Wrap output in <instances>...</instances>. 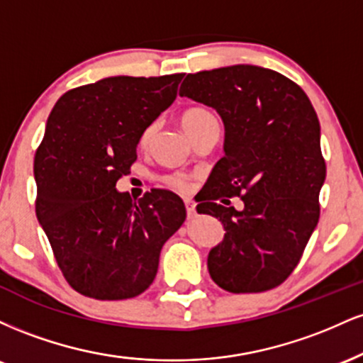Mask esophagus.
Returning a JSON list of instances; mask_svg holds the SVG:
<instances>
[{
	"label": "esophagus",
	"mask_w": 363,
	"mask_h": 363,
	"mask_svg": "<svg viewBox=\"0 0 363 363\" xmlns=\"http://www.w3.org/2000/svg\"><path fill=\"white\" fill-rule=\"evenodd\" d=\"M186 210H187V218H194L196 216V205L191 199H186Z\"/></svg>",
	"instance_id": "1"
}]
</instances>
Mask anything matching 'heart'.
I'll use <instances>...</instances> for the list:
<instances>
[{
	"instance_id": "obj_1",
	"label": "heart",
	"mask_w": 363,
	"mask_h": 363,
	"mask_svg": "<svg viewBox=\"0 0 363 363\" xmlns=\"http://www.w3.org/2000/svg\"><path fill=\"white\" fill-rule=\"evenodd\" d=\"M216 123L215 116L211 114L210 111L203 109V107H193V109H187L184 114H182V126H184L187 135L193 138L198 131H201L203 128L208 126V124ZM157 124L152 123L148 124L147 128L143 129L140 136V145L141 147H147V145L152 141L153 135H155ZM165 184L174 187L177 191H187L189 189V179H187L184 174H169V176L164 177Z\"/></svg>"
}]
</instances>
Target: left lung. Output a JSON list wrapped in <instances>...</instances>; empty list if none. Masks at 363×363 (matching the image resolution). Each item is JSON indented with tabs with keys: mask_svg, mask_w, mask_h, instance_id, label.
I'll list each match as a JSON object with an SVG mask.
<instances>
[{
	"mask_svg": "<svg viewBox=\"0 0 363 363\" xmlns=\"http://www.w3.org/2000/svg\"><path fill=\"white\" fill-rule=\"evenodd\" d=\"M179 95L213 107L225 124V157L196 208L225 228L223 242L208 254L210 277L232 294L281 285L319 222L326 179L309 97L281 73L252 65L187 74ZM223 195H239L245 210L225 207Z\"/></svg>",
	"mask_w": 363,
	"mask_h": 363,
	"instance_id": "8db88e82",
	"label": "left lung"
}]
</instances>
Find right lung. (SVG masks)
Returning a JSON list of instances; mask_svg holds the SVG:
<instances>
[{
    "instance_id": "1",
    "label": "right lung",
    "mask_w": 363,
    "mask_h": 363,
    "mask_svg": "<svg viewBox=\"0 0 363 363\" xmlns=\"http://www.w3.org/2000/svg\"><path fill=\"white\" fill-rule=\"evenodd\" d=\"M184 73L111 77L61 95L34 158L35 215L62 277L78 294L124 301L155 280L162 245L186 206L172 191L138 201L116 189L143 129L176 101Z\"/></svg>"
}]
</instances>
